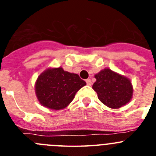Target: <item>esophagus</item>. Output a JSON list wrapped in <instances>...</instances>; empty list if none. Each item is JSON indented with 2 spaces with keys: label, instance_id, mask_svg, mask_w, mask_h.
<instances>
[{
  "label": "esophagus",
  "instance_id": "obj_1",
  "mask_svg": "<svg viewBox=\"0 0 156 156\" xmlns=\"http://www.w3.org/2000/svg\"><path fill=\"white\" fill-rule=\"evenodd\" d=\"M86 82H87V84L88 86H91L92 83H91V80H90V79H87V80Z\"/></svg>",
  "mask_w": 156,
  "mask_h": 156
}]
</instances>
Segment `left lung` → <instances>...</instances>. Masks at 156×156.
I'll list each match as a JSON object with an SVG mask.
<instances>
[{"mask_svg":"<svg viewBox=\"0 0 156 156\" xmlns=\"http://www.w3.org/2000/svg\"><path fill=\"white\" fill-rule=\"evenodd\" d=\"M93 84L98 98L108 108L117 109L126 105L133 97V85L129 78L105 68L94 75Z\"/></svg>","mask_w":156,"mask_h":156,"instance_id":"obj_1","label":"left lung"}]
</instances>
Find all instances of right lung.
I'll return each mask as SVG.
<instances>
[{
    "label": "right lung",
    "instance_id": "1",
    "mask_svg": "<svg viewBox=\"0 0 156 156\" xmlns=\"http://www.w3.org/2000/svg\"><path fill=\"white\" fill-rule=\"evenodd\" d=\"M86 84L77 74L65 71L62 67L48 68L37 77L35 93L41 105L60 110L66 108L76 92Z\"/></svg>",
    "mask_w": 156,
    "mask_h": 156
}]
</instances>
